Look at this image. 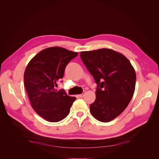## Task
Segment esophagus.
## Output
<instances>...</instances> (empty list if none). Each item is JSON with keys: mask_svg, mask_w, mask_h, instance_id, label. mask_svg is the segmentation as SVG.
Wrapping results in <instances>:
<instances>
[{"mask_svg": "<svg viewBox=\"0 0 159 159\" xmlns=\"http://www.w3.org/2000/svg\"><path fill=\"white\" fill-rule=\"evenodd\" d=\"M84 93H85V91H84V92H83L82 93H81V94H80V95H78V96H79V97H80V98H81V97H83V96H84Z\"/></svg>", "mask_w": 159, "mask_h": 159, "instance_id": "obj_1", "label": "esophagus"}]
</instances>
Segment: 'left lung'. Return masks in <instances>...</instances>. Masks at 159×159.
Listing matches in <instances>:
<instances>
[{
	"instance_id": "8db88e82",
	"label": "left lung",
	"mask_w": 159,
	"mask_h": 159,
	"mask_svg": "<svg viewBox=\"0 0 159 159\" xmlns=\"http://www.w3.org/2000/svg\"><path fill=\"white\" fill-rule=\"evenodd\" d=\"M81 59L97 84L91 115L109 122L126 109L133 98L136 73L125 56L107 48L81 52Z\"/></svg>"
}]
</instances>
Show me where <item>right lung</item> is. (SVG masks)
<instances>
[{
    "label": "right lung",
    "instance_id": "right-lung-1",
    "mask_svg": "<svg viewBox=\"0 0 159 159\" xmlns=\"http://www.w3.org/2000/svg\"><path fill=\"white\" fill-rule=\"evenodd\" d=\"M78 54L63 48H48L36 54L26 67L24 81L31 105L48 121L58 122L66 117L76 99L55 87L63 78L66 66Z\"/></svg>",
    "mask_w": 159,
    "mask_h": 159
}]
</instances>
